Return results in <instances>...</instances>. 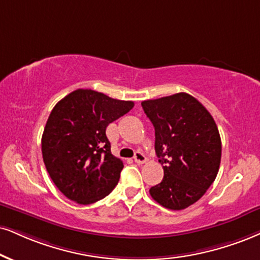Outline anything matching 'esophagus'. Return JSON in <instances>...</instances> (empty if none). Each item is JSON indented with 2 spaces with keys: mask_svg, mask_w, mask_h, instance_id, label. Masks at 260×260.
<instances>
[{
  "mask_svg": "<svg viewBox=\"0 0 260 260\" xmlns=\"http://www.w3.org/2000/svg\"><path fill=\"white\" fill-rule=\"evenodd\" d=\"M134 160H135V162H137V164H145V162L147 161V158L143 153L137 152L135 156H134Z\"/></svg>",
  "mask_w": 260,
  "mask_h": 260,
  "instance_id": "esophagus-1",
  "label": "esophagus"
}]
</instances>
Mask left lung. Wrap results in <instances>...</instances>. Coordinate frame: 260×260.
Instances as JSON below:
<instances>
[{
	"instance_id": "8db88e82",
	"label": "left lung",
	"mask_w": 260,
	"mask_h": 260,
	"mask_svg": "<svg viewBox=\"0 0 260 260\" xmlns=\"http://www.w3.org/2000/svg\"><path fill=\"white\" fill-rule=\"evenodd\" d=\"M155 130V153L164 178L149 189L156 203L183 210L200 199L218 174L222 142L206 108L187 92L143 101Z\"/></svg>"
}]
</instances>
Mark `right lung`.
Returning a JSON list of instances; mask_svg holds the SVG:
<instances>
[{
  "label": "right lung",
  "mask_w": 260,
  "mask_h": 260,
  "mask_svg": "<svg viewBox=\"0 0 260 260\" xmlns=\"http://www.w3.org/2000/svg\"><path fill=\"white\" fill-rule=\"evenodd\" d=\"M133 107V101L91 89H77L55 105L42 135V155L67 199L89 205L113 190L124 165L111 153L106 127Z\"/></svg>",
  "instance_id": "1"
}]
</instances>
